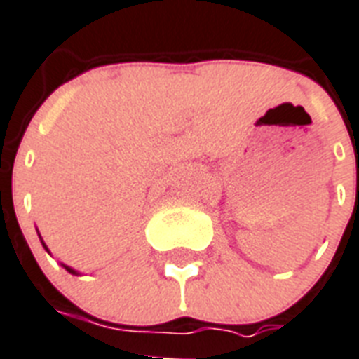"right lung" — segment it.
Returning a JSON list of instances; mask_svg holds the SVG:
<instances>
[{
    "label": "right lung",
    "mask_w": 359,
    "mask_h": 359,
    "mask_svg": "<svg viewBox=\"0 0 359 359\" xmlns=\"http://www.w3.org/2000/svg\"><path fill=\"white\" fill-rule=\"evenodd\" d=\"M41 242H42V240H41ZM42 245H44V250H46V251H48V248H46V244H44V242H42ZM63 266H65V270H67V272H70V273H74V276H78V272H76L74 268H70V266H67V264H63Z\"/></svg>",
    "instance_id": "obj_1"
}]
</instances>
